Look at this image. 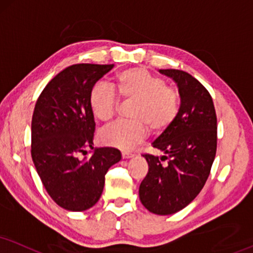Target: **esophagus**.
I'll list each match as a JSON object with an SVG mask.
<instances>
[{"label": "esophagus", "instance_id": "34e87169", "mask_svg": "<svg viewBox=\"0 0 253 253\" xmlns=\"http://www.w3.org/2000/svg\"><path fill=\"white\" fill-rule=\"evenodd\" d=\"M132 157H133L132 154H127V152H123V154H122V158H123V160H127V158H132Z\"/></svg>", "mask_w": 253, "mask_h": 253}]
</instances>
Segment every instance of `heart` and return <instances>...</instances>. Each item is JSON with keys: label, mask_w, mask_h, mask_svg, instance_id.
<instances>
[{"label": "heart", "mask_w": 253, "mask_h": 253, "mask_svg": "<svg viewBox=\"0 0 253 253\" xmlns=\"http://www.w3.org/2000/svg\"><path fill=\"white\" fill-rule=\"evenodd\" d=\"M117 98L132 104L129 114L131 122L108 127L101 132L99 139L102 144L122 151L131 150L142 143L149 131L155 136L164 133L178 115L179 96L176 90L144 68L121 71L111 88L105 84L93 86L89 96L93 116L103 123H110L118 109Z\"/></svg>", "instance_id": "obj_1"}]
</instances>
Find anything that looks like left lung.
<instances>
[{
    "label": "left lung",
    "mask_w": 253,
    "mask_h": 253,
    "mask_svg": "<svg viewBox=\"0 0 253 253\" xmlns=\"http://www.w3.org/2000/svg\"><path fill=\"white\" fill-rule=\"evenodd\" d=\"M160 73L176 82L180 107L172 126L152 143L164 155H143L149 171L139 199L150 212L167 216L189 205L207 182L217 150V116L212 97L195 77L176 69Z\"/></svg>",
    "instance_id": "1"
}]
</instances>
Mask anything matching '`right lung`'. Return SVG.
I'll list each match as a JSON object with an SVG mask.
<instances>
[{"instance_id":"right-lung-1","label":"right lung","mask_w":253,"mask_h":253,"mask_svg":"<svg viewBox=\"0 0 253 253\" xmlns=\"http://www.w3.org/2000/svg\"><path fill=\"white\" fill-rule=\"evenodd\" d=\"M114 64L81 63L65 68L45 85L31 121V157L43 186L56 204L88 210L101 197L105 173L121 161L120 150L92 146L95 121L89 105L95 83ZM90 147L88 159L79 158Z\"/></svg>"}]
</instances>
